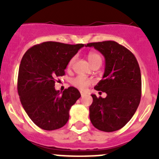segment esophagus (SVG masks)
<instances>
[{
	"mask_svg": "<svg viewBox=\"0 0 159 159\" xmlns=\"http://www.w3.org/2000/svg\"><path fill=\"white\" fill-rule=\"evenodd\" d=\"M80 94H81V95H82V96H83V95H85V93H84V92H80Z\"/></svg>",
	"mask_w": 159,
	"mask_h": 159,
	"instance_id": "esophagus-1",
	"label": "esophagus"
}]
</instances>
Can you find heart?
Returning a JSON list of instances; mask_svg holds the SVG:
<instances>
[{"instance_id":"obj_1","label":"heart","mask_w":159,"mask_h":159,"mask_svg":"<svg viewBox=\"0 0 159 159\" xmlns=\"http://www.w3.org/2000/svg\"><path fill=\"white\" fill-rule=\"evenodd\" d=\"M88 59L90 64H92L95 62V60H99V59L101 58L100 57H99V54L91 52H89L88 54ZM74 60H75V57H72V58L68 61L67 67H71V66H72L73 63H74ZM92 83H93L92 80H91V79L88 78V77L84 76V75H77V76L74 77V78L71 80V84H72L73 86L80 90H85L88 87H89Z\"/></svg>"}]
</instances>
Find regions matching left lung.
I'll return each mask as SVG.
<instances>
[{
	"mask_svg": "<svg viewBox=\"0 0 159 159\" xmlns=\"http://www.w3.org/2000/svg\"><path fill=\"white\" fill-rule=\"evenodd\" d=\"M105 57V71L95 89L106 92V98L92 95L90 119L98 130L112 132L121 129L134 116L139 105L142 80L134 54L116 41L89 43Z\"/></svg>",
	"mask_w": 159,
	"mask_h": 159,
	"instance_id": "8db88e82",
	"label": "left lung"
}]
</instances>
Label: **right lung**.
Here are the masks:
<instances>
[{
  "instance_id": "add662e5",
  "label": "right lung",
  "mask_w": 159,
  "mask_h": 159,
  "mask_svg": "<svg viewBox=\"0 0 159 159\" xmlns=\"http://www.w3.org/2000/svg\"><path fill=\"white\" fill-rule=\"evenodd\" d=\"M84 46L47 41L32 46L22 57L17 79L20 99L29 117L43 130L64 127L70 108L80 98L77 88L69 87L60 93L55 89V84Z\"/></svg>"
}]
</instances>
